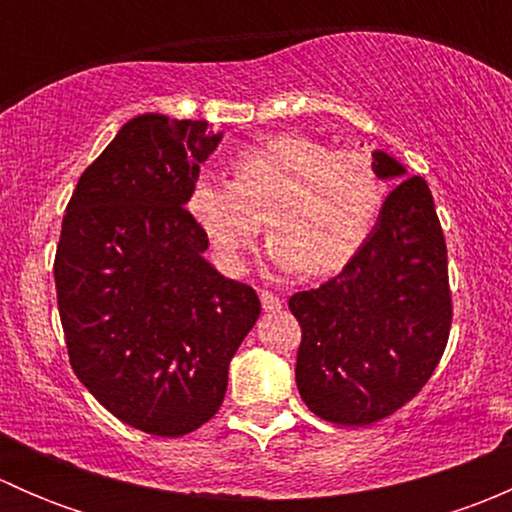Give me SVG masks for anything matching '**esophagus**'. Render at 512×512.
<instances>
[{
    "label": "esophagus",
    "mask_w": 512,
    "mask_h": 512,
    "mask_svg": "<svg viewBox=\"0 0 512 512\" xmlns=\"http://www.w3.org/2000/svg\"><path fill=\"white\" fill-rule=\"evenodd\" d=\"M260 302H262V309H265V312H277V309H282V304H285L282 302L280 294L270 292V289H262Z\"/></svg>",
    "instance_id": "34e87169"
}]
</instances>
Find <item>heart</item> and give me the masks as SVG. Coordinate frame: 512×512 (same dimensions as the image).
<instances>
[{
  "instance_id": "heart-1",
  "label": "heart",
  "mask_w": 512,
  "mask_h": 512,
  "mask_svg": "<svg viewBox=\"0 0 512 512\" xmlns=\"http://www.w3.org/2000/svg\"><path fill=\"white\" fill-rule=\"evenodd\" d=\"M232 180L198 173L185 208L227 275L245 270L265 218L270 262L329 275L359 255L379 223L384 183L374 158L309 136H275L240 148Z\"/></svg>"
}]
</instances>
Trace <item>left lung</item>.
I'll return each mask as SVG.
<instances>
[{
    "label": "left lung",
    "instance_id": "left-lung-1",
    "mask_svg": "<svg viewBox=\"0 0 512 512\" xmlns=\"http://www.w3.org/2000/svg\"><path fill=\"white\" fill-rule=\"evenodd\" d=\"M381 178L404 165L374 153ZM302 327L297 389L339 426H371L409 404L446 352L453 299L446 237L421 175L396 185L359 255L317 289L289 297Z\"/></svg>",
    "mask_w": 512,
    "mask_h": 512
}]
</instances>
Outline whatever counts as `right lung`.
Returning <instances> with one entry per match:
<instances>
[{"label":"right lung","mask_w":512,"mask_h":512,"mask_svg":"<svg viewBox=\"0 0 512 512\" xmlns=\"http://www.w3.org/2000/svg\"><path fill=\"white\" fill-rule=\"evenodd\" d=\"M220 138L208 121L133 118L81 173L61 223L54 282L71 369L151 436L218 414L230 359L260 317L255 289L205 262L210 242L185 208Z\"/></svg>","instance_id":"1"}]
</instances>
